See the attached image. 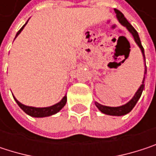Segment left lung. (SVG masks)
Instances as JSON below:
<instances>
[{
    "label": "left lung",
    "mask_w": 156,
    "mask_h": 156,
    "mask_svg": "<svg viewBox=\"0 0 156 156\" xmlns=\"http://www.w3.org/2000/svg\"><path fill=\"white\" fill-rule=\"evenodd\" d=\"M115 12L116 13V18L118 20V21L120 22L121 25H123L124 27H126L127 29V30L132 34V36L134 37V40L136 41V43L137 44V46L140 48L141 51H142V54H143V58L144 59V62H145V56H144V49L141 44L140 38H139V35L137 33V31L135 30V28L127 21V20L125 18L124 14L115 9L114 10ZM144 78H143V81H142V85L139 87V88L137 89V91L136 92V94L134 95V97L132 98V99L130 101H128L126 104L123 105V106H120V107H107V106H103L98 102H95V105L99 109L103 114H106V115H116V116H120V115H125L126 114H128L132 109L134 108V107L136 105L137 101L139 100L141 95H142V92L144 90V78H145V74H146V65L144 66Z\"/></svg>",
    "instance_id": "8db88e82"
}]
</instances>
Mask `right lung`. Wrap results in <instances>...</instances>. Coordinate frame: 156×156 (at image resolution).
Returning <instances> with one entry per match:
<instances>
[{
	"label": "right lung",
	"mask_w": 156,
	"mask_h": 156,
	"mask_svg": "<svg viewBox=\"0 0 156 156\" xmlns=\"http://www.w3.org/2000/svg\"><path fill=\"white\" fill-rule=\"evenodd\" d=\"M29 21V20H28ZM28 21L21 27V29L17 32L15 36V39L18 37V35L21 32V30H23V28L26 26V24L28 23ZM13 96V95H12ZM13 98L15 99L16 103L18 104V106L22 109L27 115H30V116H33V117H46V116H49V115H55L57 114L58 111H60L61 109L63 108V107L66 105V102H67V96L65 95L63 97V98L57 104L53 105V106H50V107H47V108H34V107H29V106H25L23 104H21L20 101H18L15 98V97L13 96Z\"/></svg>",
	"instance_id": "right-lung-1"
}]
</instances>
